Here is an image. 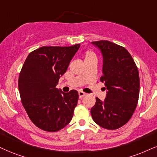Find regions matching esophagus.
<instances>
[{"mask_svg":"<svg viewBox=\"0 0 157 157\" xmlns=\"http://www.w3.org/2000/svg\"><path fill=\"white\" fill-rule=\"evenodd\" d=\"M86 93H85V92H82V91H79L78 92V96H79V98H83V97H84L85 95H86Z\"/></svg>","mask_w":157,"mask_h":157,"instance_id":"obj_1","label":"esophagus"}]
</instances>
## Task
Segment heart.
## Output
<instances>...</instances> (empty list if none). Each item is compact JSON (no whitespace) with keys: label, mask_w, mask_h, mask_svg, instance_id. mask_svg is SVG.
<instances>
[{"label":"heart","mask_w":157,"mask_h":157,"mask_svg":"<svg viewBox=\"0 0 157 157\" xmlns=\"http://www.w3.org/2000/svg\"><path fill=\"white\" fill-rule=\"evenodd\" d=\"M92 56H96L95 54L92 51H87L85 54V57H92Z\"/></svg>","instance_id":"heart-1"}]
</instances>
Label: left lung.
I'll list each match as a JSON object with an SVG mask.
<instances>
[{
	"mask_svg": "<svg viewBox=\"0 0 157 157\" xmlns=\"http://www.w3.org/2000/svg\"><path fill=\"white\" fill-rule=\"evenodd\" d=\"M103 57L100 82L107 94L104 101L96 98L91 115L97 124L107 129H119L131 119L138 102L140 78L132 56L123 46L109 40L92 42Z\"/></svg>",
	"mask_w": 157,
	"mask_h": 157,
	"instance_id": "obj_1",
	"label": "left lung"
}]
</instances>
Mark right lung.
<instances>
[{
  "mask_svg": "<svg viewBox=\"0 0 157 157\" xmlns=\"http://www.w3.org/2000/svg\"><path fill=\"white\" fill-rule=\"evenodd\" d=\"M79 46H42L25 59L19 73V94L30 119L40 129L57 132L72 119L78 92L64 93L56 86Z\"/></svg>",
  "mask_w": 157,
  "mask_h": 157,
  "instance_id": "add662e5",
  "label": "right lung"
}]
</instances>
